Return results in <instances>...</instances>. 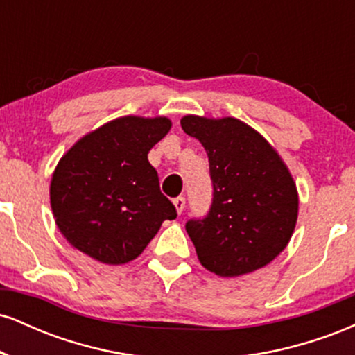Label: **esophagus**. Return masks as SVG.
<instances>
[{
    "mask_svg": "<svg viewBox=\"0 0 355 355\" xmlns=\"http://www.w3.org/2000/svg\"><path fill=\"white\" fill-rule=\"evenodd\" d=\"M173 205H175V210H177V214H182L183 209H185V198L177 197L173 200Z\"/></svg>",
    "mask_w": 355,
    "mask_h": 355,
    "instance_id": "1",
    "label": "esophagus"
}]
</instances>
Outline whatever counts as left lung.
<instances>
[{
  "label": "left lung",
  "instance_id": "8db88e82",
  "mask_svg": "<svg viewBox=\"0 0 355 355\" xmlns=\"http://www.w3.org/2000/svg\"><path fill=\"white\" fill-rule=\"evenodd\" d=\"M180 125L205 148L214 183L209 215L185 225L198 260L220 277L266 267L291 242L299 215V193L282 157L234 116L185 115Z\"/></svg>",
  "mask_w": 355,
  "mask_h": 355
}]
</instances>
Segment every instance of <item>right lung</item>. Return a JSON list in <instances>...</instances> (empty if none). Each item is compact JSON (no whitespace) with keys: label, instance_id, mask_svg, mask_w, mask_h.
Segmentation results:
<instances>
[{"label":"right lung","instance_id":"obj_1","mask_svg":"<svg viewBox=\"0 0 355 355\" xmlns=\"http://www.w3.org/2000/svg\"><path fill=\"white\" fill-rule=\"evenodd\" d=\"M172 128L166 116H120L60 158L50 203L63 237L108 266L135 260L177 210L160 191L148 152Z\"/></svg>","mask_w":355,"mask_h":355}]
</instances>
